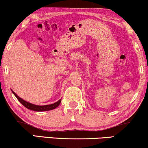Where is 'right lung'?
<instances>
[{
  "label": "right lung",
  "mask_w": 148,
  "mask_h": 148,
  "mask_svg": "<svg viewBox=\"0 0 148 148\" xmlns=\"http://www.w3.org/2000/svg\"><path fill=\"white\" fill-rule=\"evenodd\" d=\"M12 92L13 93V94L15 95L16 98H17V100H19L24 106L26 107V108L28 109H29V110H32L34 111H37V112H42V111H48V110H53V109L56 108V107H58V106H59V104H60V102H61V99H60V100L57 101V102L55 103H54V104L44 105V106H38V105H36V104H32V103L26 102V101H25L22 98H20V97L18 96L17 95L13 92V91H12Z\"/></svg>",
  "instance_id": "obj_1"
}]
</instances>
